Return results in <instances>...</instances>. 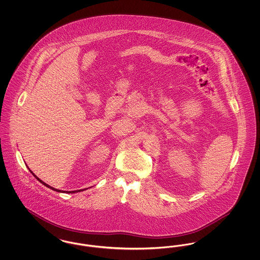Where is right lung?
Segmentation results:
<instances>
[{"label": "right lung", "mask_w": 260, "mask_h": 260, "mask_svg": "<svg viewBox=\"0 0 260 260\" xmlns=\"http://www.w3.org/2000/svg\"><path fill=\"white\" fill-rule=\"evenodd\" d=\"M30 172H31V171H30ZM31 173H32V174H33V175H34V176H35V177L37 178L38 180H39V181H40V182H41L42 184H44V185L47 186V187H49V188H50V189H51V190H53V191H56V192H62V191H60V190H58V189H55V188H53V187H51V186L48 185V184H47V183H45L44 181H42V180H41V179H40L39 177H37V176H36V175H35V174L33 173V172H31ZM80 191H82V190H76V191H69V192L67 191V193H76V192H80Z\"/></svg>", "instance_id": "right-lung-1"}]
</instances>
